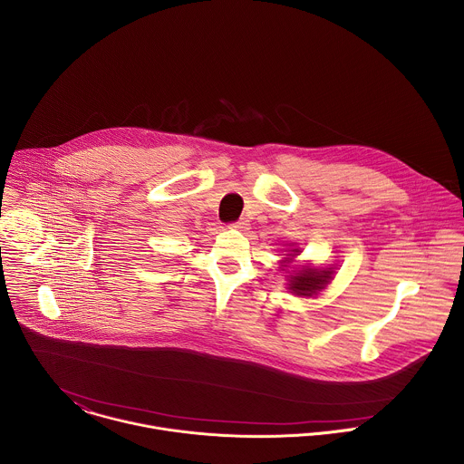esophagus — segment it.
<instances>
[{
    "label": "esophagus",
    "instance_id": "1",
    "mask_svg": "<svg viewBox=\"0 0 464 464\" xmlns=\"http://www.w3.org/2000/svg\"><path fill=\"white\" fill-rule=\"evenodd\" d=\"M232 227H234V228H239V230H243V228H246V227H248V221L243 218V219H237V221H234V223H232Z\"/></svg>",
    "mask_w": 464,
    "mask_h": 464
}]
</instances>
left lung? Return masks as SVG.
Segmentation results:
<instances>
[{"label": "left lung", "mask_w": 464, "mask_h": 464, "mask_svg": "<svg viewBox=\"0 0 464 464\" xmlns=\"http://www.w3.org/2000/svg\"><path fill=\"white\" fill-rule=\"evenodd\" d=\"M298 252V248L291 250ZM332 269H313V267H305L302 271H298L296 275H291L289 280V289L295 291V295H304V296H311L313 293L320 291L331 278Z\"/></svg>", "instance_id": "8db88e82"}]
</instances>
